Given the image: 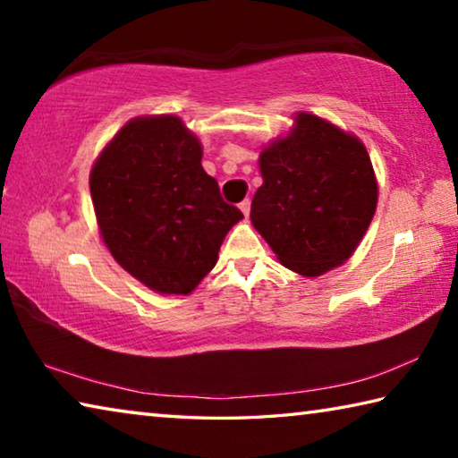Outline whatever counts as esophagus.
<instances>
[{
  "label": "esophagus",
  "mask_w": 458,
  "mask_h": 458,
  "mask_svg": "<svg viewBox=\"0 0 458 458\" xmlns=\"http://www.w3.org/2000/svg\"><path fill=\"white\" fill-rule=\"evenodd\" d=\"M240 210H242V214H244V216L250 214V199L240 201Z\"/></svg>",
  "instance_id": "obj_1"
}]
</instances>
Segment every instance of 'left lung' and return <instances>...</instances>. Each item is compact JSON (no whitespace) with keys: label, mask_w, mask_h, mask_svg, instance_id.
<instances>
[{"label":"left lung","mask_w":458,"mask_h":458,"mask_svg":"<svg viewBox=\"0 0 458 458\" xmlns=\"http://www.w3.org/2000/svg\"><path fill=\"white\" fill-rule=\"evenodd\" d=\"M265 183L250 220L278 260L305 276L344 265L376 212L377 183L360 139L299 113L293 133L260 153Z\"/></svg>","instance_id":"obj_1"}]
</instances>
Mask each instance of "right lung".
<instances>
[{
  "label": "right lung",
  "mask_w": 458,
  "mask_h": 458,
  "mask_svg": "<svg viewBox=\"0 0 458 458\" xmlns=\"http://www.w3.org/2000/svg\"><path fill=\"white\" fill-rule=\"evenodd\" d=\"M90 196L114 260L157 293L196 289L244 218L222 199L201 167L199 141L172 114L127 123L92 167Z\"/></svg>",
  "instance_id": "add662e5"
}]
</instances>
